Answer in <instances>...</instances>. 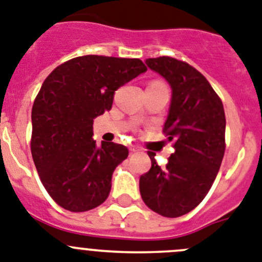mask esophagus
<instances>
[{
  "label": "esophagus",
  "mask_w": 262,
  "mask_h": 262,
  "mask_svg": "<svg viewBox=\"0 0 262 262\" xmlns=\"http://www.w3.org/2000/svg\"><path fill=\"white\" fill-rule=\"evenodd\" d=\"M129 150H130L132 153H136V151H140L141 147L137 146V145H130V146H129Z\"/></svg>",
  "instance_id": "34e87169"
}]
</instances>
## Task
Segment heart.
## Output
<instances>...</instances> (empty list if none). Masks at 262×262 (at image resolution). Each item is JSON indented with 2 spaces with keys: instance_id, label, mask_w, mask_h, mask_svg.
Returning a JSON list of instances; mask_svg holds the SVG:
<instances>
[{
  "instance_id": "b5f03b06",
  "label": "heart",
  "mask_w": 262,
  "mask_h": 262,
  "mask_svg": "<svg viewBox=\"0 0 262 262\" xmlns=\"http://www.w3.org/2000/svg\"><path fill=\"white\" fill-rule=\"evenodd\" d=\"M151 83H159V84H163L162 81H151Z\"/></svg>"
}]
</instances>
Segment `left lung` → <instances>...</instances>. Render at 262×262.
<instances>
[{
  "label": "left lung",
  "instance_id": "left-lung-1",
  "mask_svg": "<svg viewBox=\"0 0 262 262\" xmlns=\"http://www.w3.org/2000/svg\"><path fill=\"white\" fill-rule=\"evenodd\" d=\"M147 67L172 90L163 133L174 141L166 167L147 151L151 167L141 175V198L165 217L192 211L208 194L226 151V115L220 97L192 66L170 56L149 58Z\"/></svg>",
  "mask_w": 262,
  "mask_h": 262
}]
</instances>
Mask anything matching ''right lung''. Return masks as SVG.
<instances>
[{
	"label": "right lung",
	"instance_id": "add662e5",
	"mask_svg": "<svg viewBox=\"0 0 262 262\" xmlns=\"http://www.w3.org/2000/svg\"><path fill=\"white\" fill-rule=\"evenodd\" d=\"M145 71L140 59L84 55L43 81L31 111V156L42 185L64 210L90 211L108 198L129 150L104 141L97 147L93 120L111 111L116 90Z\"/></svg>",
	"mask_w": 262,
	"mask_h": 262
}]
</instances>
